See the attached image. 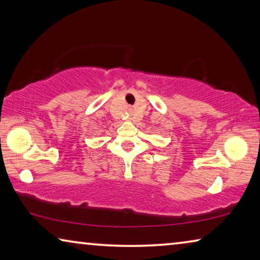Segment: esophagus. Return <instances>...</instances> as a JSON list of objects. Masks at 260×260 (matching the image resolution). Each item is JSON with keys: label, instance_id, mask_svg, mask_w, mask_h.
<instances>
[{"label": "esophagus", "instance_id": "obj_1", "mask_svg": "<svg viewBox=\"0 0 260 260\" xmlns=\"http://www.w3.org/2000/svg\"><path fill=\"white\" fill-rule=\"evenodd\" d=\"M129 112H132V109H129Z\"/></svg>", "mask_w": 260, "mask_h": 260}]
</instances>
